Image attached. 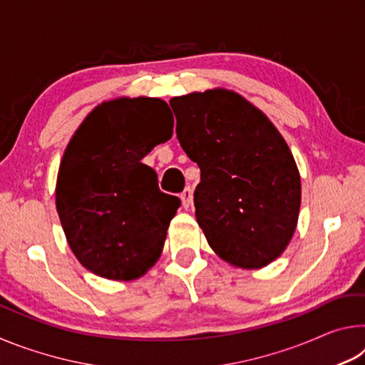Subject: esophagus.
Wrapping results in <instances>:
<instances>
[{
    "label": "esophagus",
    "mask_w": 365,
    "mask_h": 365,
    "mask_svg": "<svg viewBox=\"0 0 365 365\" xmlns=\"http://www.w3.org/2000/svg\"><path fill=\"white\" fill-rule=\"evenodd\" d=\"M180 200H182V206L185 209H190L191 205H193V190L185 188L183 193L180 195Z\"/></svg>",
    "instance_id": "obj_1"
}]
</instances>
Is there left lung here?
Segmentation results:
<instances>
[{"mask_svg": "<svg viewBox=\"0 0 365 365\" xmlns=\"http://www.w3.org/2000/svg\"><path fill=\"white\" fill-rule=\"evenodd\" d=\"M169 103L177 138L201 169L195 207L209 246L233 267H265L298 225L301 177L285 138L232 90L195 91Z\"/></svg>", "mask_w": 365, "mask_h": 365, "instance_id": "8db88e82", "label": "left lung"}]
</instances>
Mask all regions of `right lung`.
<instances>
[{"label":"right lung","mask_w":365,"mask_h":365,"mask_svg":"<svg viewBox=\"0 0 365 365\" xmlns=\"http://www.w3.org/2000/svg\"><path fill=\"white\" fill-rule=\"evenodd\" d=\"M172 132L168 103L138 96L98 104L72 135L56 209L72 252L95 275L130 282L158 262L180 200L159 191L141 159Z\"/></svg>","instance_id":"1"}]
</instances>
